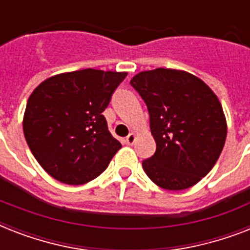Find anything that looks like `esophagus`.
Returning a JSON list of instances; mask_svg holds the SVG:
<instances>
[{
	"label": "esophagus",
	"mask_w": 250,
	"mask_h": 250,
	"mask_svg": "<svg viewBox=\"0 0 250 250\" xmlns=\"http://www.w3.org/2000/svg\"><path fill=\"white\" fill-rule=\"evenodd\" d=\"M135 140H136V135H135V133H133V132H131V133H129V135H128V136H127V137H125V143H127V144H128V145H132L133 144V143H135Z\"/></svg>",
	"instance_id": "1"
}]
</instances>
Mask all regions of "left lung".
<instances>
[{
  "instance_id": "obj_1",
  "label": "left lung",
  "mask_w": 250,
  "mask_h": 250,
  "mask_svg": "<svg viewBox=\"0 0 250 250\" xmlns=\"http://www.w3.org/2000/svg\"><path fill=\"white\" fill-rule=\"evenodd\" d=\"M129 83L146 104L157 144L143 161L145 174L168 190L197 184L218 161L227 136L215 93L197 76L172 68L139 72Z\"/></svg>"
}]
</instances>
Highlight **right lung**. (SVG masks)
<instances>
[{
	"mask_svg": "<svg viewBox=\"0 0 250 250\" xmlns=\"http://www.w3.org/2000/svg\"><path fill=\"white\" fill-rule=\"evenodd\" d=\"M127 72L85 68L44 80L29 96L23 131L40 166L58 182L80 186L109 166L122 144L102 111Z\"/></svg>",
	"mask_w": 250,
	"mask_h": 250,
	"instance_id": "1",
	"label": "right lung"
}]
</instances>
